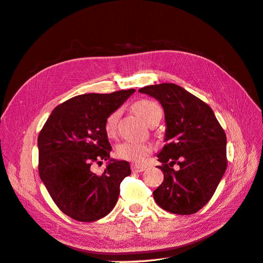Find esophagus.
I'll list each match as a JSON object with an SVG mask.
<instances>
[{
	"label": "esophagus",
	"instance_id": "1",
	"mask_svg": "<svg viewBox=\"0 0 263 263\" xmlns=\"http://www.w3.org/2000/svg\"><path fill=\"white\" fill-rule=\"evenodd\" d=\"M145 170H146L145 166H142V165H137V164H132V171H133L134 173L142 172V171H145Z\"/></svg>",
	"mask_w": 263,
	"mask_h": 263
}]
</instances>
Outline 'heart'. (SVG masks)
I'll return each mask as SVG.
<instances>
[{
	"label": "heart",
	"mask_w": 263,
	"mask_h": 263,
	"mask_svg": "<svg viewBox=\"0 0 263 263\" xmlns=\"http://www.w3.org/2000/svg\"><path fill=\"white\" fill-rule=\"evenodd\" d=\"M134 112L136 113L142 121L147 124L150 119L159 113H162V109L158 103L150 100H139L133 105ZM119 117V109L109 113L104 122V130L107 136L113 137L116 134L117 122ZM151 151V147L145 142L136 141H123L116 147V155L123 160L132 161L135 163H142L145 157Z\"/></svg>",
	"instance_id": "b5f03b06"
}]
</instances>
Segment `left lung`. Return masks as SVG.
Returning <instances> with one entry per match:
<instances>
[{
    "mask_svg": "<svg viewBox=\"0 0 263 263\" xmlns=\"http://www.w3.org/2000/svg\"><path fill=\"white\" fill-rule=\"evenodd\" d=\"M138 91L158 100L164 110L166 144L157 155L164 179L154 191L155 201L166 212L194 214L209 203L226 171V134L213 109L177 84Z\"/></svg>",
    "mask_w": 263,
    "mask_h": 263,
    "instance_id": "left-lung-1",
    "label": "left lung"
}]
</instances>
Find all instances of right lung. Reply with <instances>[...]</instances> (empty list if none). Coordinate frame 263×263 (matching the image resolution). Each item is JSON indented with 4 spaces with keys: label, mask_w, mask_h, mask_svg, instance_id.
Instances as JSON below:
<instances>
[{
    "label": "right lung",
    "mask_w": 263,
    "mask_h": 263,
    "mask_svg": "<svg viewBox=\"0 0 263 263\" xmlns=\"http://www.w3.org/2000/svg\"><path fill=\"white\" fill-rule=\"evenodd\" d=\"M135 89L109 94L77 95L55 107L38 136L39 177L62 213L79 221H94L114 209L121 182L132 173L127 161L109 158L106 116ZM108 160L98 176L94 163Z\"/></svg>",
    "instance_id": "obj_1"
}]
</instances>
